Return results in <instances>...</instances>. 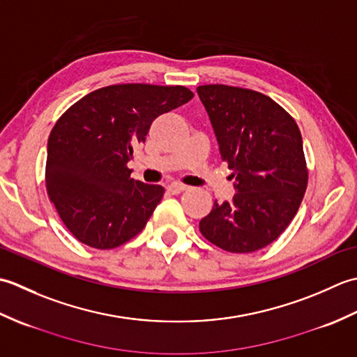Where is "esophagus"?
<instances>
[{
	"label": "esophagus",
	"mask_w": 357,
	"mask_h": 357,
	"mask_svg": "<svg viewBox=\"0 0 357 357\" xmlns=\"http://www.w3.org/2000/svg\"><path fill=\"white\" fill-rule=\"evenodd\" d=\"M187 185H184V184H179V183H172V184H169V187H167V190H169L170 193H173V195H178V193H181V192H184V190H187Z\"/></svg>",
	"instance_id": "1"
}]
</instances>
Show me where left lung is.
<instances>
[{
	"mask_svg": "<svg viewBox=\"0 0 357 357\" xmlns=\"http://www.w3.org/2000/svg\"><path fill=\"white\" fill-rule=\"evenodd\" d=\"M196 92L236 192L230 202L215 201L199 230L225 252H256L279 238L304 198L308 173L299 127L255 90L210 84Z\"/></svg>",
	"mask_w": 357,
	"mask_h": 357,
	"instance_id": "8db88e82",
	"label": "left lung"
}]
</instances>
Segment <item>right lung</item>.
Segmentation results:
<instances>
[{"label":"right lung","mask_w":357,"mask_h":357,"mask_svg":"<svg viewBox=\"0 0 357 357\" xmlns=\"http://www.w3.org/2000/svg\"><path fill=\"white\" fill-rule=\"evenodd\" d=\"M193 98L183 86L116 84L81 98L52 128L45 187L82 244L123 245L146 227L164 187L133 179L127 162L153 121Z\"/></svg>","instance_id":"obj_1"}]
</instances>
